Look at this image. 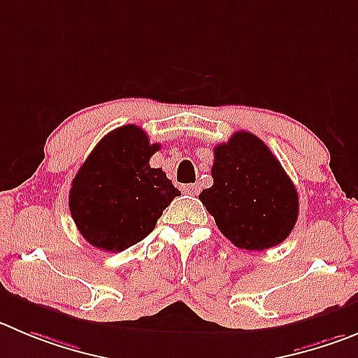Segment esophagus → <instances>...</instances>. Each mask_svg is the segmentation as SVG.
Listing matches in <instances>:
<instances>
[{
	"label": "esophagus",
	"mask_w": 358,
	"mask_h": 358,
	"mask_svg": "<svg viewBox=\"0 0 358 358\" xmlns=\"http://www.w3.org/2000/svg\"><path fill=\"white\" fill-rule=\"evenodd\" d=\"M182 190L185 192V194H190V196H198L199 190H201V187L198 185V183H190V185H183Z\"/></svg>",
	"instance_id": "34e87169"
}]
</instances>
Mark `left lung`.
<instances>
[{
  "label": "left lung",
  "mask_w": 358,
  "mask_h": 358,
  "mask_svg": "<svg viewBox=\"0 0 358 358\" xmlns=\"http://www.w3.org/2000/svg\"><path fill=\"white\" fill-rule=\"evenodd\" d=\"M213 157V185L199 199L220 233L245 250L285 242L299 217V194L268 146L242 130L217 145Z\"/></svg>",
  "instance_id": "obj_1"
}]
</instances>
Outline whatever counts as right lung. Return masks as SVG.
I'll return each instance as SVG.
<instances>
[{
    "instance_id": "right-lung-1",
    "label": "right lung",
    "mask_w": 358,
    "mask_h": 358,
    "mask_svg": "<svg viewBox=\"0 0 358 358\" xmlns=\"http://www.w3.org/2000/svg\"><path fill=\"white\" fill-rule=\"evenodd\" d=\"M160 148L138 125L109 132L81 166L69 194L79 233L93 247L120 252L141 242L180 190L150 157Z\"/></svg>"
}]
</instances>
